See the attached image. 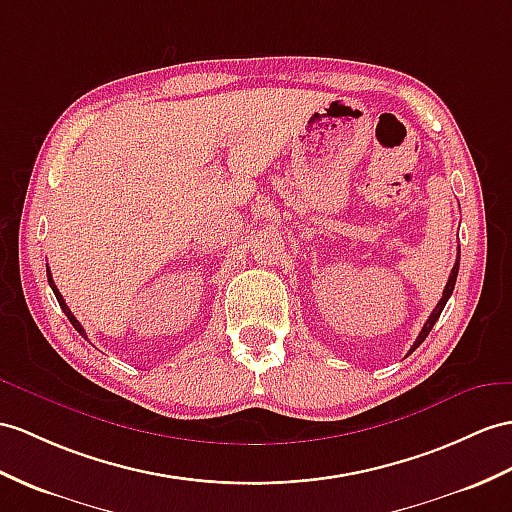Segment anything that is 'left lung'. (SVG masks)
Segmentation results:
<instances>
[{
    "instance_id": "1",
    "label": "left lung",
    "mask_w": 512,
    "mask_h": 512,
    "mask_svg": "<svg viewBox=\"0 0 512 512\" xmlns=\"http://www.w3.org/2000/svg\"><path fill=\"white\" fill-rule=\"evenodd\" d=\"M458 265H460V254L456 256V263H454V267H452V273H450V278H447V284H445V289H443V297H441V302L436 304V308L432 310V315L428 317V321L423 323V328H421V332H419V336H417V341L413 343V347H410V352H415L417 347L426 341V336L430 334V330H432V326L436 323V319L441 317V313H443V308H445V304H447V299H450V295H452V291H454V284H456V278H458ZM408 352V354H410Z\"/></svg>"
}]
</instances>
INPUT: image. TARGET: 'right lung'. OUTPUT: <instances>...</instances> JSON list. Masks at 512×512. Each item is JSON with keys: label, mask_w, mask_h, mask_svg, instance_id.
Masks as SVG:
<instances>
[{"label": "right lung", "mask_w": 512, "mask_h": 512, "mask_svg": "<svg viewBox=\"0 0 512 512\" xmlns=\"http://www.w3.org/2000/svg\"><path fill=\"white\" fill-rule=\"evenodd\" d=\"M47 282H49V286H52V291H54V295H56V299H58V304H60V308H62V313L67 315V319L71 321V326L76 328V330H78V332L84 336V339H86V332H84V328H82V323H80L76 317H73V313H71V310H69V306L65 304V299H62L60 291L56 289V284H54V280H52V273H49V267H47Z\"/></svg>", "instance_id": "1"}]
</instances>
